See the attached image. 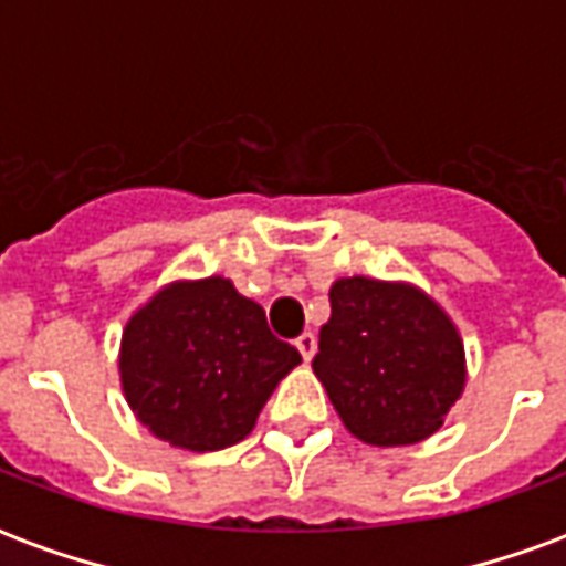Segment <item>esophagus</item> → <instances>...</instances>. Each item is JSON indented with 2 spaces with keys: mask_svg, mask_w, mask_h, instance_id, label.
Here are the masks:
<instances>
[{
  "mask_svg": "<svg viewBox=\"0 0 566 566\" xmlns=\"http://www.w3.org/2000/svg\"><path fill=\"white\" fill-rule=\"evenodd\" d=\"M296 348H300V355H303V360H312L315 357V352H318V339H315V333H303L300 339H296Z\"/></svg>",
  "mask_w": 566,
  "mask_h": 566,
  "instance_id": "34e87169",
  "label": "esophagus"
}]
</instances>
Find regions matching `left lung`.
I'll list each match as a JSON object with an SVG mask.
<instances>
[{
    "mask_svg": "<svg viewBox=\"0 0 566 566\" xmlns=\"http://www.w3.org/2000/svg\"><path fill=\"white\" fill-rule=\"evenodd\" d=\"M312 369L345 430L379 449L433 437L467 385L446 308L416 284L367 275L333 282Z\"/></svg>",
    "mask_w": 566,
    "mask_h": 566,
    "instance_id": "8db88e82",
    "label": "left lung"
}]
</instances>
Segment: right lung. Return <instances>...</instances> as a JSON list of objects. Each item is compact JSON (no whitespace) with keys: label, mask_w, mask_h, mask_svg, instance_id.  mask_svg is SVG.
I'll use <instances>...</instances> for the list:
<instances>
[{"label":"right lung","mask_w":566,"mask_h":566,"mask_svg":"<svg viewBox=\"0 0 566 566\" xmlns=\"http://www.w3.org/2000/svg\"><path fill=\"white\" fill-rule=\"evenodd\" d=\"M303 357L223 275L163 284L120 336V388L163 442L218 451L254 430L275 385Z\"/></svg>","instance_id":"right-lung-1"}]
</instances>
